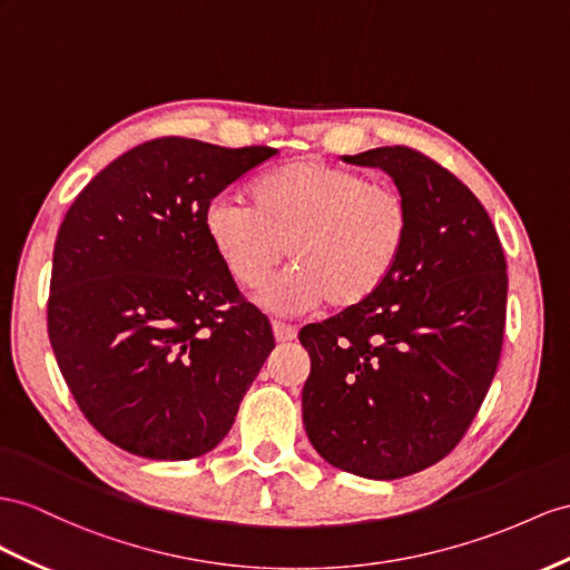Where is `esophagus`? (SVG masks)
Instances as JSON below:
<instances>
[{"label": "esophagus", "instance_id": "obj_1", "mask_svg": "<svg viewBox=\"0 0 570 570\" xmlns=\"http://www.w3.org/2000/svg\"><path fill=\"white\" fill-rule=\"evenodd\" d=\"M272 330H274V337L276 342H291L296 340V327L294 325H286V323H279V320H274L272 323Z\"/></svg>", "mask_w": 570, "mask_h": 570}]
</instances>
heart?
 Masks as SVG:
<instances>
[{
  "label": "heart",
  "mask_w": 570,
  "mask_h": 570,
  "mask_svg": "<svg viewBox=\"0 0 570 570\" xmlns=\"http://www.w3.org/2000/svg\"><path fill=\"white\" fill-rule=\"evenodd\" d=\"M204 228L243 288L265 284L288 247L296 269L265 291L272 308L311 311L327 301L342 313L368 303L397 269L412 209L395 185L323 158H298L255 180L250 204L214 199Z\"/></svg>",
  "instance_id": "b5f03b06"
}]
</instances>
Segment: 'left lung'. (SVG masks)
Here are the masks:
<instances>
[{
	"instance_id": "1",
	"label": "left lung",
	"mask_w": 570,
	"mask_h": 570,
	"mask_svg": "<svg viewBox=\"0 0 570 570\" xmlns=\"http://www.w3.org/2000/svg\"><path fill=\"white\" fill-rule=\"evenodd\" d=\"M344 160L392 175L412 233L368 303L298 332L311 356L303 424L330 464L400 479L450 455L487 397L505 330V255L472 189L426 154L381 146Z\"/></svg>"
}]
</instances>
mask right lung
I'll return each instance as SVG.
<instances>
[{"mask_svg":"<svg viewBox=\"0 0 570 570\" xmlns=\"http://www.w3.org/2000/svg\"><path fill=\"white\" fill-rule=\"evenodd\" d=\"M276 156L160 137L115 158L57 230L48 334L89 424L149 460L224 441L274 348L204 228L212 199Z\"/></svg>","mask_w":570,"mask_h":570,"instance_id":"add662e5","label":"right lung"}]
</instances>
